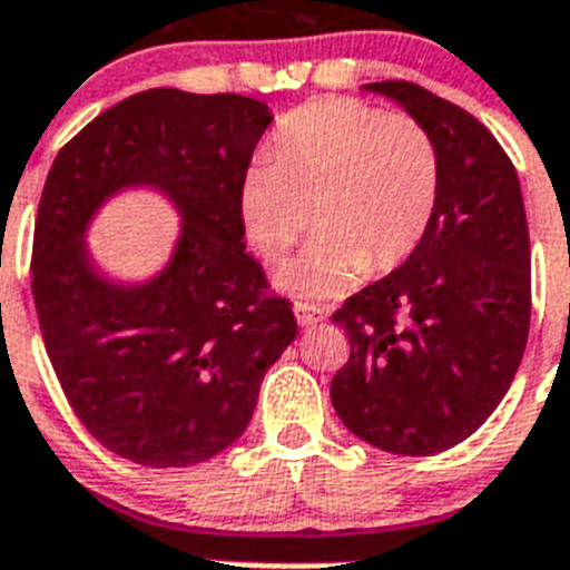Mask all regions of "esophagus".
<instances>
[{"label": "esophagus", "mask_w": 570, "mask_h": 570, "mask_svg": "<svg viewBox=\"0 0 570 570\" xmlns=\"http://www.w3.org/2000/svg\"><path fill=\"white\" fill-rule=\"evenodd\" d=\"M294 314L299 325H314V322L322 320V311L316 305H311V302H296Z\"/></svg>", "instance_id": "obj_1"}]
</instances>
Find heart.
Returning a JSON list of instances; mask_svg holds the SVG:
<instances>
[{
  "mask_svg": "<svg viewBox=\"0 0 570 570\" xmlns=\"http://www.w3.org/2000/svg\"><path fill=\"white\" fill-rule=\"evenodd\" d=\"M440 188L434 139L407 114L328 97L302 105L276 130L274 154L242 174L239 216L262 259L316 236L282 271L291 294L336 296L356 276L396 268L420 245Z\"/></svg>",
  "mask_w": 570,
  "mask_h": 570,
  "instance_id": "obj_1",
  "label": "heart"
}]
</instances>
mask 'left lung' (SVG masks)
Instances as JSON below:
<instances>
[{
    "label": "left lung",
    "mask_w": 570,
    "mask_h": 570,
    "mask_svg": "<svg viewBox=\"0 0 570 570\" xmlns=\"http://www.w3.org/2000/svg\"><path fill=\"white\" fill-rule=\"evenodd\" d=\"M365 88L431 134L436 205L405 265L347 296L331 320L351 356L331 402L351 434L400 456L460 445L511 387L531 325V242L517 168L460 105L405 79Z\"/></svg>",
    "instance_id": "obj_1"
}]
</instances>
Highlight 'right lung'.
<instances>
[{
	"label": "right lung",
	"mask_w": 570,
	"mask_h": 570,
	"mask_svg": "<svg viewBox=\"0 0 570 570\" xmlns=\"http://www.w3.org/2000/svg\"><path fill=\"white\" fill-rule=\"evenodd\" d=\"M271 125L239 94L150 88L85 125L39 199L30 288L57 380L88 434L148 468L205 462L248 428L262 376L294 342V305L245 254L242 174ZM184 210L175 262L142 289L89 268L81 230L122 184Z\"/></svg>",
	"instance_id": "right-lung-1"
}]
</instances>
